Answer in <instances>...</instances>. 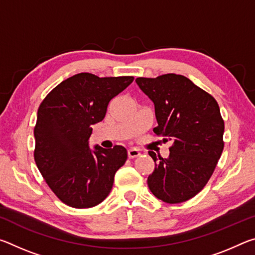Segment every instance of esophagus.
Segmentation results:
<instances>
[{
  "label": "esophagus",
  "mask_w": 255,
  "mask_h": 255,
  "mask_svg": "<svg viewBox=\"0 0 255 255\" xmlns=\"http://www.w3.org/2000/svg\"><path fill=\"white\" fill-rule=\"evenodd\" d=\"M140 155V152L136 148H130L128 149V157L129 158H135V157H138Z\"/></svg>",
  "instance_id": "34e87169"
}]
</instances>
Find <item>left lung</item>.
<instances>
[{
    "mask_svg": "<svg viewBox=\"0 0 255 255\" xmlns=\"http://www.w3.org/2000/svg\"><path fill=\"white\" fill-rule=\"evenodd\" d=\"M136 83L154 102L158 126L153 129L172 141L170 156L149 150L155 170L147 184L166 204H180L199 193L213 175L224 149V120L215 98L183 75L170 73Z\"/></svg>",
    "mask_w": 255,
    "mask_h": 255,
    "instance_id": "obj_1",
    "label": "left lung"
}]
</instances>
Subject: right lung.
<instances>
[{"label": "right lung", "mask_w": 255, "mask_h": 255, "mask_svg": "<svg viewBox=\"0 0 255 255\" xmlns=\"http://www.w3.org/2000/svg\"><path fill=\"white\" fill-rule=\"evenodd\" d=\"M133 76L99 77L80 73L47 94L33 129V157L46 183L60 201L73 208H91L109 195L116 172L127 159L120 145L89 147L92 125L103 120L112 98Z\"/></svg>", "instance_id": "add662e5"}]
</instances>
